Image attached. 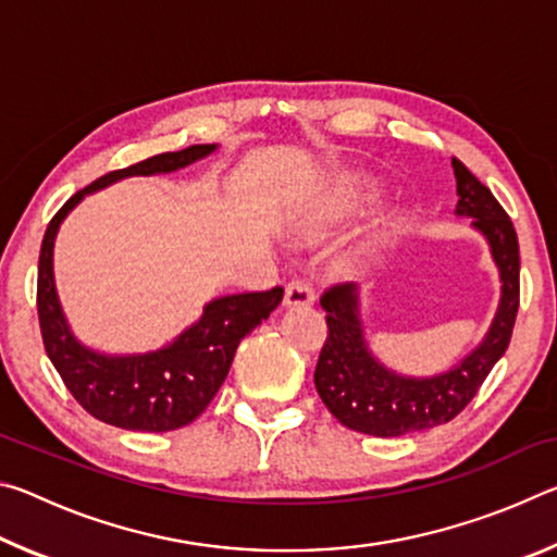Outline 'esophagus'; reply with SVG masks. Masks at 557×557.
<instances>
[{
  "instance_id": "obj_1",
  "label": "esophagus",
  "mask_w": 557,
  "mask_h": 557,
  "mask_svg": "<svg viewBox=\"0 0 557 557\" xmlns=\"http://www.w3.org/2000/svg\"><path fill=\"white\" fill-rule=\"evenodd\" d=\"M285 305L287 307H307L314 305V289L307 280H292L285 289Z\"/></svg>"
}]
</instances>
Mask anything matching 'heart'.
Masks as SVG:
<instances>
[{
	"mask_svg": "<svg viewBox=\"0 0 557 557\" xmlns=\"http://www.w3.org/2000/svg\"><path fill=\"white\" fill-rule=\"evenodd\" d=\"M369 201V191H366V186L361 182H344L338 184L332 196L326 199L324 206V215L322 221L324 223H342L348 215H354L361 206ZM369 248H363V252Z\"/></svg>",
	"mask_w": 557,
	"mask_h": 557,
	"instance_id": "obj_1",
	"label": "heart"
}]
</instances>
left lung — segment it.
Instances as JSON below:
<instances>
[{
  "mask_svg": "<svg viewBox=\"0 0 557 557\" xmlns=\"http://www.w3.org/2000/svg\"><path fill=\"white\" fill-rule=\"evenodd\" d=\"M451 169L459 196L455 213L471 219V228L484 235L502 280L492 326L482 344L449 371L428 379L403 375L369 348L356 282L326 289L322 309L329 336L319 354L314 385L329 412L348 430L373 437H400L445 425L467 408L511 342L521 272L513 223L494 194L459 159H451Z\"/></svg>",
  "mask_w": 557,
  "mask_h": 557,
  "instance_id": "obj_1",
  "label": "left lung"
}]
</instances>
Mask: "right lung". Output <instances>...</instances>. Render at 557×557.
Instances as JSON below:
<instances>
[{
	"instance_id": "right-lung-1",
	"label": "right lung",
	"mask_w": 557,
	"mask_h": 557,
	"mask_svg": "<svg viewBox=\"0 0 557 557\" xmlns=\"http://www.w3.org/2000/svg\"><path fill=\"white\" fill-rule=\"evenodd\" d=\"M215 149L219 145H191L182 152L149 157L100 176L71 196L46 228L36 289L46 354L73 398L108 425L135 432H169L194 422L223 385L243 336L268 319L285 295L282 287H272L268 292L215 297L203 307L199 322L186 326L174 342L147 354L96 351L73 334L63 314L53 280V243L65 215L88 194L120 178L172 174L213 154Z\"/></svg>"
}]
</instances>
